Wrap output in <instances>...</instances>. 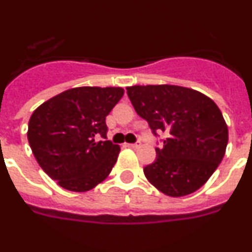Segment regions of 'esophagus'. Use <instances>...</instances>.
Listing matches in <instances>:
<instances>
[{
  "label": "esophagus",
  "mask_w": 252,
  "mask_h": 252,
  "mask_svg": "<svg viewBox=\"0 0 252 252\" xmlns=\"http://www.w3.org/2000/svg\"><path fill=\"white\" fill-rule=\"evenodd\" d=\"M126 146H129V147H132V149H137V147H139V146H141V141H137V142H134V143H128Z\"/></svg>",
  "instance_id": "1"
}]
</instances>
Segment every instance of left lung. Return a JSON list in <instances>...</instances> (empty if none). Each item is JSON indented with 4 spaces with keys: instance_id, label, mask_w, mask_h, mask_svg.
Here are the masks:
<instances>
[{
    "instance_id": "8db88e82",
    "label": "left lung",
    "mask_w": 252,
    "mask_h": 252,
    "mask_svg": "<svg viewBox=\"0 0 252 252\" xmlns=\"http://www.w3.org/2000/svg\"><path fill=\"white\" fill-rule=\"evenodd\" d=\"M126 94L154 136L168 133L156 147L155 161L143 168L146 178L172 197L197 191L227 149L228 126L217 103L197 91L169 84L128 87Z\"/></svg>"
}]
</instances>
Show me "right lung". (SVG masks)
<instances>
[{
    "mask_svg": "<svg viewBox=\"0 0 252 252\" xmlns=\"http://www.w3.org/2000/svg\"><path fill=\"white\" fill-rule=\"evenodd\" d=\"M123 94L120 87H78L52 97L32 114L31 149L59 186L86 192L110 174L120 147L107 141L106 116Z\"/></svg>",
    "mask_w": 252,
    "mask_h": 252,
    "instance_id": "1",
    "label": "right lung"
}]
</instances>
